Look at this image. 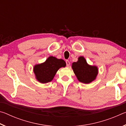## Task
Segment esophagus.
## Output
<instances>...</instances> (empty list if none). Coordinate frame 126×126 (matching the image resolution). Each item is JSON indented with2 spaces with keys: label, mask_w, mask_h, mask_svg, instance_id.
I'll return each instance as SVG.
<instances>
[{
  "label": "esophagus",
  "mask_w": 126,
  "mask_h": 126,
  "mask_svg": "<svg viewBox=\"0 0 126 126\" xmlns=\"http://www.w3.org/2000/svg\"><path fill=\"white\" fill-rule=\"evenodd\" d=\"M65 62H66V65H67V67H69V64H70V62H69V61H68V60H67V61H65Z\"/></svg>",
  "instance_id": "34e87169"
}]
</instances>
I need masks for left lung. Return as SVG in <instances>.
<instances>
[{
  "label": "left lung",
  "mask_w": 126,
  "mask_h": 126,
  "mask_svg": "<svg viewBox=\"0 0 126 126\" xmlns=\"http://www.w3.org/2000/svg\"><path fill=\"white\" fill-rule=\"evenodd\" d=\"M72 68L78 80L86 84L94 80L98 74L97 67L88 65L83 57H79L77 62L72 63Z\"/></svg>",
  "instance_id": "8db88e82"
}]
</instances>
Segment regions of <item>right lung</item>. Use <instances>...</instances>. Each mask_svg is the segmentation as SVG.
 Here are the masks:
<instances>
[{
	"label": "right lung",
	"mask_w": 126,
	"mask_h": 126,
	"mask_svg": "<svg viewBox=\"0 0 126 126\" xmlns=\"http://www.w3.org/2000/svg\"><path fill=\"white\" fill-rule=\"evenodd\" d=\"M64 61L50 56L45 62L38 64L34 67V72L36 78L42 83H46L52 81L59 68L64 67Z\"/></svg>",
	"instance_id": "add662e5"
}]
</instances>
